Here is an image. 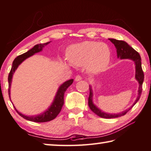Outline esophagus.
Masks as SVG:
<instances>
[{"label":"esophagus","mask_w":151,"mask_h":151,"mask_svg":"<svg viewBox=\"0 0 151 151\" xmlns=\"http://www.w3.org/2000/svg\"><path fill=\"white\" fill-rule=\"evenodd\" d=\"M75 81H76V82H78V81H81V80H82V76H80V75H77L75 77Z\"/></svg>","instance_id":"obj_1"}]
</instances>
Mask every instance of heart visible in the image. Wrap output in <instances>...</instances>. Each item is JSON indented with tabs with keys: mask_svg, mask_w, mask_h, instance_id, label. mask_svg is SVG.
<instances>
[{
	"mask_svg": "<svg viewBox=\"0 0 151 151\" xmlns=\"http://www.w3.org/2000/svg\"><path fill=\"white\" fill-rule=\"evenodd\" d=\"M67 58L74 65L84 66L91 73L106 69L111 60V50L103 42L84 41L73 45L67 50Z\"/></svg>",
	"mask_w": 151,
	"mask_h": 151,
	"instance_id": "1",
	"label": "heart"
}]
</instances>
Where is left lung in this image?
<instances>
[{"label": "left lung", "instance_id": "obj_1", "mask_svg": "<svg viewBox=\"0 0 151 151\" xmlns=\"http://www.w3.org/2000/svg\"><path fill=\"white\" fill-rule=\"evenodd\" d=\"M111 40V42L115 46L117 53V57L120 58L121 59H130L133 61L135 65V78L138 81L139 84V90H138V96L137 97L133 104L129 107V109L125 110V111L121 112V113L118 114H111L106 113L103 111H102L101 109H99L95 104L93 103V89H92L91 85H89V90H90V94L88 97V106L90 109L94 113H95L96 115L104 119H112L117 118L124 115L127 112H129L133 106L136 104L138 101L139 100L140 95H141L142 90V83L144 81V73H143L141 66V58L139 53L137 52L133 48H132L131 46L127 44L126 42L123 40H119L114 39H109Z\"/></svg>", "mask_w": 151, "mask_h": 151}]
</instances>
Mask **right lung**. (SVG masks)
<instances>
[{"label":"right lung","mask_w":151,"mask_h":151,"mask_svg":"<svg viewBox=\"0 0 151 151\" xmlns=\"http://www.w3.org/2000/svg\"><path fill=\"white\" fill-rule=\"evenodd\" d=\"M50 42H48L46 43H43V44H39L36 45L34 47L32 48L31 49L28 50L27 52L24 53L21 55L18 56V57L14 60L13 63H12V66L11 68V70L10 71V73L9 75V98L11 99V83H12V76H13L15 70L17 69L18 66H19L20 64H21L24 60H26L27 58L31 57L33 55H35V53L39 52L40 51L42 50V48H44L45 46L49 44ZM73 79H70L67 81H66L62 84L59 87H58V91L56 94L55 97L54 99V101L51 104V105L48 107L46 111L40 113L37 115H32V116H28L24 115V114H22L21 112H19L15 108L14 106L15 110H16L18 114L20 116H21L22 118L28 120V121L35 122H48L50 121L55 119L57 115L59 114L60 112L62 107L64 104V94H65V91L66 89L68 88V86H70L72 83H73Z\"/></svg>","instance_id":"obj_1"}]
</instances>
